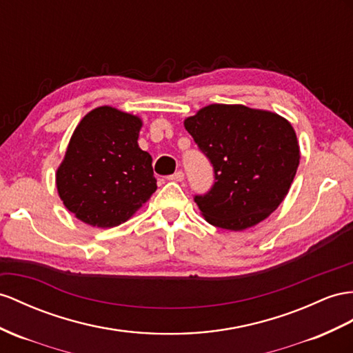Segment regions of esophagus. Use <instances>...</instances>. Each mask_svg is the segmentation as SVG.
Returning a JSON list of instances; mask_svg holds the SVG:
<instances>
[{
	"mask_svg": "<svg viewBox=\"0 0 353 353\" xmlns=\"http://www.w3.org/2000/svg\"><path fill=\"white\" fill-rule=\"evenodd\" d=\"M167 179L168 180H173V182H182V180L185 179V174H183V171H177V173L168 176Z\"/></svg>",
	"mask_w": 353,
	"mask_h": 353,
	"instance_id": "1",
	"label": "esophagus"
}]
</instances>
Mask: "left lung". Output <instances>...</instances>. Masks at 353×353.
Here are the masks:
<instances>
[{
	"label": "left lung",
	"mask_w": 353,
	"mask_h": 353,
	"mask_svg": "<svg viewBox=\"0 0 353 353\" xmlns=\"http://www.w3.org/2000/svg\"><path fill=\"white\" fill-rule=\"evenodd\" d=\"M214 171L209 192L195 195L205 221L243 231L283 201L300 164L296 134L285 117L241 104H210L185 119Z\"/></svg>",
	"instance_id": "left-lung-1"
}]
</instances>
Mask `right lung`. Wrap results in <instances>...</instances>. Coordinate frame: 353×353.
<instances>
[{
    "instance_id": "obj_1",
    "label": "right lung",
    "mask_w": 353,
    "mask_h": 353,
    "mask_svg": "<svg viewBox=\"0 0 353 353\" xmlns=\"http://www.w3.org/2000/svg\"><path fill=\"white\" fill-rule=\"evenodd\" d=\"M140 128V117L108 105L80 121L57 171L58 194L77 219L117 227L157 191L152 157L137 143Z\"/></svg>"
}]
</instances>
